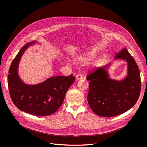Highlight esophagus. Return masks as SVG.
I'll return each instance as SVG.
<instances>
[{
    "label": "esophagus",
    "mask_w": 147,
    "mask_h": 147,
    "mask_svg": "<svg viewBox=\"0 0 147 147\" xmlns=\"http://www.w3.org/2000/svg\"><path fill=\"white\" fill-rule=\"evenodd\" d=\"M82 78H83V77H82V76L81 74H77V75L76 76V78H77L78 80H81V79H82Z\"/></svg>",
    "instance_id": "obj_1"
}]
</instances>
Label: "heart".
Instances as JSON below:
<instances>
[{
	"mask_svg": "<svg viewBox=\"0 0 147 147\" xmlns=\"http://www.w3.org/2000/svg\"><path fill=\"white\" fill-rule=\"evenodd\" d=\"M92 59V55L90 53H85L78 56L76 58V61L78 63H84L87 62L91 60ZM65 61L66 63L70 65V61L69 59H65Z\"/></svg>",
	"mask_w": 147,
	"mask_h": 147,
	"instance_id": "b5f03b06",
	"label": "heart"
}]
</instances>
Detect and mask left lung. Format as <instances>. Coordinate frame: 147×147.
I'll return each mask as SVG.
<instances>
[{
	"label": "left lung",
	"mask_w": 147,
	"mask_h": 147,
	"mask_svg": "<svg viewBox=\"0 0 147 147\" xmlns=\"http://www.w3.org/2000/svg\"><path fill=\"white\" fill-rule=\"evenodd\" d=\"M127 63V75L118 81L109 78L111 63L98 68L87 76L90 81L87 99L92 111L98 116L113 117L130 109L137 102L141 91L139 68L126 49L116 55L115 60Z\"/></svg>",
	"instance_id": "8db88e82"
}]
</instances>
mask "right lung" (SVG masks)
Here are the masks:
<instances>
[{"label":"right lung","instance_id":"right-lung-1","mask_svg":"<svg viewBox=\"0 0 147 147\" xmlns=\"http://www.w3.org/2000/svg\"><path fill=\"white\" fill-rule=\"evenodd\" d=\"M36 43L35 40L27 43L18 52L10 65L7 82L11 99L18 109L34 115L45 116L57 111L76 78L72 74L53 76L35 85L24 83L18 74L19 63L28 47Z\"/></svg>","mask_w":147,"mask_h":147}]
</instances>
